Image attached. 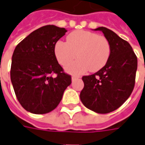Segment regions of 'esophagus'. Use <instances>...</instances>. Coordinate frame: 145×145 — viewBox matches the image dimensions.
<instances>
[{
	"mask_svg": "<svg viewBox=\"0 0 145 145\" xmlns=\"http://www.w3.org/2000/svg\"><path fill=\"white\" fill-rule=\"evenodd\" d=\"M80 78L79 76H75V75L72 76V81H74L76 78Z\"/></svg>",
	"mask_w": 145,
	"mask_h": 145,
	"instance_id": "obj_1",
	"label": "esophagus"
}]
</instances>
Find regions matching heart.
<instances>
[{
    "label": "heart",
    "mask_w": 145,
    "mask_h": 145,
    "mask_svg": "<svg viewBox=\"0 0 145 145\" xmlns=\"http://www.w3.org/2000/svg\"><path fill=\"white\" fill-rule=\"evenodd\" d=\"M111 43L107 37L88 30H76L58 41L54 53L60 65L65 67L78 56V59L66 67L67 72L80 74L89 70L97 72L107 64L111 56Z\"/></svg>",
    "instance_id": "heart-1"
}]
</instances>
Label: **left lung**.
Instances as JSON below:
<instances>
[{"instance_id":"1","label":"left lung","mask_w":145,"mask_h":145,"mask_svg":"<svg viewBox=\"0 0 145 145\" xmlns=\"http://www.w3.org/2000/svg\"><path fill=\"white\" fill-rule=\"evenodd\" d=\"M111 46L107 64L93 74L83 76L80 99L91 111L107 114L121 107L132 93L137 69V58L128 41L106 27H98Z\"/></svg>"}]
</instances>
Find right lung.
Wrapping results in <instances>:
<instances>
[{"instance_id":"obj_1","label":"right lung","mask_w":145,"mask_h":145,"mask_svg":"<svg viewBox=\"0 0 145 145\" xmlns=\"http://www.w3.org/2000/svg\"><path fill=\"white\" fill-rule=\"evenodd\" d=\"M67 31L54 25L41 27L14 50L11 81L17 100L27 111L46 114L54 110L71 84V76L64 72L54 53L56 43Z\"/></svg>"}]
</instances>
